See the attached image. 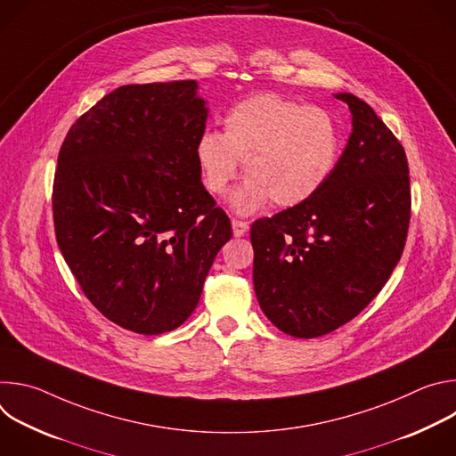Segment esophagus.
<instances>
[{
  "instance_id": "34e87169",
  "label": "esophagus",
  "mask_w": 456,
  "mask_h": 456,
  "mask_svg": "<svg viewBox=\"0 0 456 456\" xmlns=\"http://www.w3.org/2000/svg\"><path fill=\"white\" fill-rule=\"evenodd\" d=\"M231 225H232V232H234V236H245V234L248 232V224H247V222H243V220H236V218H232V220H231Z\"/></svg>"
}]
</instances>
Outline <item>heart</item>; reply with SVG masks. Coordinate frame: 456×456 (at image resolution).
<instances>
[{"label":"heart","instance_id":"obj_1","mask_svg":"<svg viewBox=\"0 0 456 456\" xmlns=\"http://www.w3.org/2000/svg\"><path fill=\"white\" fill-rule=\"evenodd\" d=\"M339 129L329 111L281 95H254L224 117V134L208 129L194 155L206 189L225 194L238 175L247 178L232 192L231 206L248 215L269 202L296 208L327 183L339 159Z\"/></svg>","mask_w":456,"mask_h":456}]
</instances>
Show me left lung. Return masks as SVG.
Returning a JSON list of instances; mask_svg holds the SVG:
<instances>
[{"label": "left lung", "instance_id": "obj_1", "mask_svg": "<svg viewBox=\"0 0 456 456\" xmlns=\"http://www.w3.org/2000/svg\"><path fill=\"white\" fill-rule=\"evenodd\" d=\"M352 135L314 197L250 227L254 290L264 314L294 338L330 334L364 310L403 256L411 218L403 144L352 94Z\"/></svg>", "mask_w": 456, "mask_h": 456}]
</instances>
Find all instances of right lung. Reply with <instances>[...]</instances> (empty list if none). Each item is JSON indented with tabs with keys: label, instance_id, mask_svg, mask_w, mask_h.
<instances>
[{
	"label": "right lung",
	"instance_id": "right-lung-1",
	"mask_svg": "<svg viewBox=\"0 0 456 456\" xmlns=\"http://www.w3.org/2000/svg\"><path fill=\"white\" fill-rule=\"evenodd\" d=\"M206 120L197 81L126 85L83 113L59 150L57 245L90 303L126 330L180 327L232 236L194 155Z\"/></svg>",
	"mask_w": 456,
	"mask_h": 456
}]
</instances>
